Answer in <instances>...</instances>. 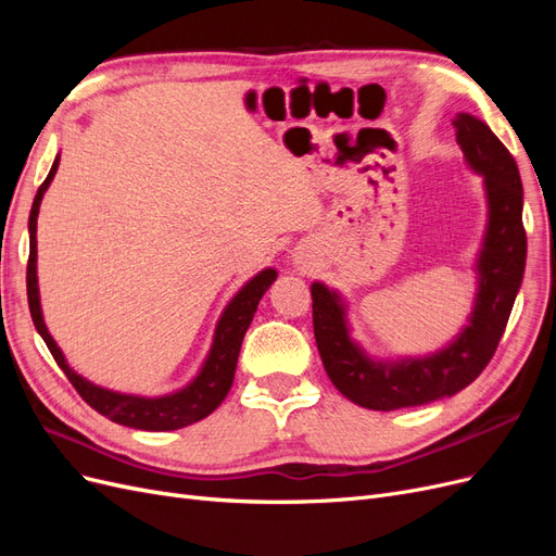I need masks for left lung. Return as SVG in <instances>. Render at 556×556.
Here are the masks:
<instances>
[{
	"mask_svg": "<svg viewBox=\"0 0 556 556\" xmlns=\"http://www.w3.org/2000/svg\"><path fill=\"white\" fill-rule=\"evenodd\" d=\"M466 162L484 176L490 225L478 260L480 288L466 329L431 357L384 364L368 359L352 343L339 294L323 282L311 285L315 343L325 371L343 396L362 408L399 410L462 392L490 364L515 304L527 264V231L521 223V178L510 150L478 117L452 121Z\"/></svg>",
	"mask_w": 556,
	"mask_h": 556,
	"instance_id": "obj_1",
	"label": "left lung"
}]
</instances>
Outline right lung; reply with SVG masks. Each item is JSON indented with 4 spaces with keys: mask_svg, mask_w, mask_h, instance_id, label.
Here are the masks:
<instances>
[{
    "mask_svg": "<svg viewBox=\"0 0 556 556\" xmlns=\"http://www.w3.org/2000/svg\"><path fill=\"white\" fill-rule=\"evenodd\" d=\"M60 157H55L53 166L37 190L35 204H31L29 213V260H27V301H29V313L31 323H35L41 339L46 341L50 355L58 362V366L64 371L74 384V390L80 394V399L94 408L99 415L109 417L115 425H125L131 429L141 431H174L180 427H188L199 422V419L208 417L220 403L225 401L229 387L233 382V371H237L239 352L243 336L252 323V315L257 311L260 299L268 290V285L276 280L274 268H266V271L257 274L252 278L245 288L231 299V304L225 308L220 323L215 329V339L211 355L201 368V374L188 384L182 387L176 394H166L157 399H146V396H129V394H117L104 387H97L90 380L80 378L76 371H72L70 364L64 362L62 350L53 341V336L48 333L41 315L39 304V285H37V215L43 192L48 190L50 180H53L58 172Z\"/></svg>",
    "mask_w": 556,
    "mask_h": 556,
    "instance_id": "1",
    "label": "right lung"
}]
</instances>
